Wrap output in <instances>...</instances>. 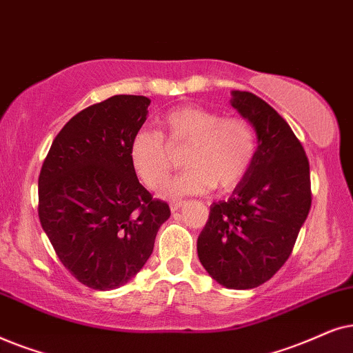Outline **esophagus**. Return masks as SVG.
Returning a JSON list of instances; mask_svg holds the SVG:
<instances>
[{
  "instance_id": "esophagus-1",
  "label": "esophagus",
  "mask_w": 353,
  "mask_h": 353,
  "mask_svg": "<svg viewBox=\"0 0 353 353\" xmlns=\"http://www.w3.org/2000/svg\"><path fill=\"white\" fill-rule=\"evenodd\" d=\"M182 205H184V201H182V200H176V201H171V205H169V206H171V211H177V210L181 208Z\"/></svg>"
}]
</instances>
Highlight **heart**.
Returning a JSON list of instances; mask_svg holds the SVG:
<instances>
[{
	"instance_id": "obj_1",
	"label": "heart",
	"mask_w": 353,
	"mask_h": 353,
	"mask_svg": "<svg viewBox=\"0 0 353 353\" xmlns=\"http://www.w3.org/2000/svg\"><path fill=\"white\" fill-rule=\"evenodd\" d=\"M171 147H187V169L169 181L163 195L169 199L231 190L247 176L255 159L258 142L253 125L243 117H223L201 106H181L163 117ZM134 171L150 189H159L172 168L166 140L157 130L142 129L129 143Z\"/></svg>"
}]
</instances>
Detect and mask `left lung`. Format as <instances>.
<instances>
[{
    "instance_id": "obj_1",
    "label": "left lung",
    "mask_w": 353,
    "mask_h": 353,
    "mask_svg": "<svg viewBox=\"0 0 353 353\" xmlns=\"http://www.w3.org/2000/svg\"><path fill=\"white\" fill-rule=\"evenodd\" d=\"M231 106L253 125L258 148L228 200L210 206L196 241L200 263L228 289H253L288 261L310 206V164L290 125L261 98L232 90Z\"/></svg>"
}]
</instances>
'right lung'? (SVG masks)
Segmentation results:
<instances>
[{
    "mask_svg": "<svg viewBox=\"0 0 353 353\" xmlns=\"http://www.w3.org/2000/svg\"><path fill=\"white\" fill-rule=\"evenodd\" d=\"M150 101L114 95L88 106L61 129L39 177V216L56 255L95 290L128 284L152 255L166 201L140 184L129 143Z\"/></svg>",
    "mask_w": 353,
    "mask_h": 353,
    "instance_id": "obj_1",
    "label": "right lung"
}]
</instances>
